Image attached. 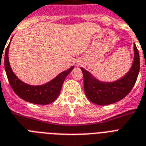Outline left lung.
I'll list each match as a JSON object with an SVG mask.
<instances>
[{
	"mask_svg": "<svg viewBox=\"0 0 146 146\" xmlns=\"http://www.w3.org/2000/svg\"><path fill=\"white\" fill-rule=\"evenodd\" d=\"M139 54L134 44V61L131 70L123 78L114 82H101L87 70L81 68L84 77L85 93L97 105H109L119 101L128 94L134 86L139 72Z\"/></svg>",
	"mask_w": 146,
	"mask_h": 146,
	"instance_id": "left-lung-1",
	"label": "left lung"
}]
</instances>
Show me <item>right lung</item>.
<instances>
[{"instance_id":"obj_1","label":"right lung","mask_w":146,"mask_h":146,"mask_svg":"<svg viewBox=\"0 0 146 146\" xmlns=\"http://www.w3.org/2000/svg\"><path fill=\"white\" fill-rule=\"evenodd\" d=\"M9 46V45H8L6 48L4 67L9 83L13 92L24 100L32 104L46 105L54 102L58 97L65 78L70 73L74 67H70L69 70L62 72L56 78L43 85L32 86L27 85L20 81L12 71L8 59Z\"/></svg>"}]
</instances>
